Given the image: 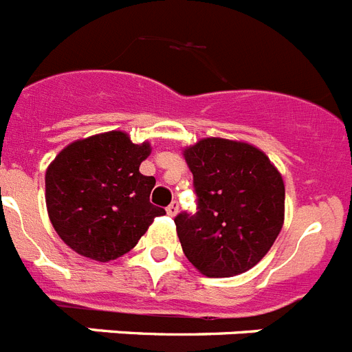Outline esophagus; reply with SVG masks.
Returning <instances> with one entry per match:
<instances>
[{
    "mask_svg": "<svg viewBox=\"0 0 352 352\" xmlns=\"http://www.w3.org/2000/svg\"><path fill=\"white\" fill-rule=\"evenodd\" d=\"M178 208H179L178 201H173V203H170V205L167 206V213H169L170 217H174V215L178 213Z\"/></svg>",
    "mask_w": 352,
    "mask_h": 352,
    "instance_id": "esophagus-1",
    "label": "esophagus"
}]
</instances>
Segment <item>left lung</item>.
Wrapping results in <instances>:
<instances>
[{"mask_svg":"<svg viewBox=\"0 0 352 352\" xmlns=\"http://www.w3.org/2000/svg\"><path fill=\"white\" fill-rule=\"evenodd\" d=\"M194 174L196 215L174 219L183 253L210 278H230L256 265L285 221V183L253 144L206 137L183 149Z\"/></svg>","mask_w":352,"mask_h":352,"instance_id":"left-lung-1","label":"left lung"}]
</instances>
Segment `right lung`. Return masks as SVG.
Listing matches in <instances>:
<instances>
[{"label":"right lung","mask_w":352,"mask_h":352,"mask_svg":"<svg viewBox=\"0 0 352 352\" xmlns=\"http://www.w3.org/2000/svg\"><path fill=\"white\" fill-rule=\"evenodd\" d=\"M151 144H133L126 131H107L65 146L46 170L50 221L69 248L110 262L137 245L165 210L149 203L153 176L139 167Z\"/></svg>","instance_id":"add662e5"}]
</instances>
